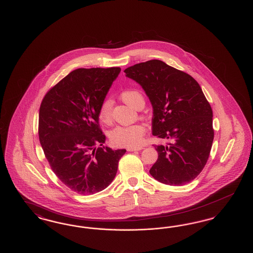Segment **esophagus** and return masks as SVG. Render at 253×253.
I'll use <instances>...</instances> for the list:
<instances>
[{"instance_id": "1", "label": "esophagus", "mask_w": 253, "mask_h": 253, "mask_svg": "<svg viewBox=\"0 0 253 253\" xmlns=\"http://www.w3.org/2000/svg\"><path fill=\"white\" fill-rule=\"evenodd\" d=\"M143 148L142 147H137V148H128L127 149V151L128 152H134V151H140V150H142Z\"/></svg>"}]
</instances>
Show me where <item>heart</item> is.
Instances as JSON below:
<instances>
[{
  "instance_id": "b5f03b06",
  "label": "heart",
  "mask_w": 253,
  "mask_h": 253,
  "mask_svg": "<svg viewBox=\"0 0 253 253\" xmlns=\"http://www.w3.org/2000/svg\"><path fill=\"white\" fill-rule=\"evenodd\" d=\"M121 98L129 106L136 109L140 104H144L142 95L134 89H127L121 93ZM113 102L110 99L102 101L98 109V117L104 123L112 121ZM145 128L140 124L129 126H119L110 133V139L113 144L120 147L137 148L143 142Z\"/></svg>"
}]
</instances>
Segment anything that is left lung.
<instances>
[{
	"instance_id": "8db88e82",
	"label": "left lung",
	"mask_w": 253,
	"mask_h": 253,
	"mask_svg": "<svg viewBox=\"0 0 253 253\" xmlns=\"http://www.w3.org/2000/svg\"><path fill=\"white\" fill-rule=\"evenodd\" d=\"M124 72L143 88L152 103L153 134L171 140L154 145L158 158L151 175L170 186L193 181L204 169L214 137L212 110L200 85L162 60L140 62Z\"/></svg>"
}]
</instances>
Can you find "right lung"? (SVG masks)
<instances>
[{"mask_svg":"<svg viewBox=\"0 0 253 253\" xmlns=\"http://www.w3.org/2000/svg\"><path fill=\"white\" fill-rule=\"evenodd\" d=\"M120 67L79 68L51 88L39 113V138L50 167L79 194H94L114 180L125 149L103 146L98 109Z\"/></svg>","mask_w":253,"mask_h":253,"instance_id":"add662e5","label":"right lung"}]
</instances>
